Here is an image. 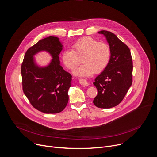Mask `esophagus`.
<instances>
[{"instance_id": "34e87169", "label": "esophagus", "mask_w": 157, "mask_h": 157, "mask_svg": "<svg viewBox=\"0 0 157 157\" xmlns=\"http://www.w3.org/2000/svg\"><path fill=\"white\" fill-rule=\"evenodd\" d=\"M79 82L81 84H82V86H88L89 85V83L87 82V81L86 79H80L79 80Z\"/></svg>"}]
</instances>
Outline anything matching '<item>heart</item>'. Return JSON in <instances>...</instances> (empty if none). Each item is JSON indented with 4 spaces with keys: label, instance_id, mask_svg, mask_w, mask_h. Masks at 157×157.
Instances as JSON below:
<instances>
[{
    "label": "heart",
    "instance_id": "obj_1",
    "mask_svg": "<svg viewBox=\"0 0 157 157\" xmlns=\"http://www.w3.org/2000/svg\"><path fill=\"white\" fill-rule=\"evenodd\" d=\"M61 58L64 65L71 70L80 63L82 58L84 64L73 73L78 76H88L105 69L110 61V50L107 44L86 37L76 41L72 45V50H64Z\"/></svg>",
    "mask_w": 157,
    "mask_h": 157
}]
</instances>
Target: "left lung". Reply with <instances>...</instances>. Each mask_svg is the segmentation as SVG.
<instances>
[{"label":"left lung","instance_id":"obj_1","mask_svg":"<svg viewBox=\"0 0 157 157\" xmlns=\"http://www.w3.org/2000/svg\"><path fill=\"white\" fill-rule=\"evenodd\" d=\"M110 50V59L105 69L93 82L97 95L93 103L100 109H111L123 100L132 84V60L129 47L113 33L100 31Z\"/></svg>","mask_w":157,"mask_h":157}]
</instances>
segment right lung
<instances>
[{
    "instance_id": "1",
    "label": "right lung",
    "mask_w": 157,
    "mask_h": 157,
    "mask_svg": "<svg viewBox=\"0 0 157 157\" xmlns=\"http://www.w3.org/2000/svg\"><path fill=\"white\" fill-rule=\"evenodd\" d=\"M63 48L59 37L44 38L27 50L21 65L23 92L31 105L45 113H60L68 102L72 76L60 65L59 54ZM41 51L52 58L46 66L38 64L34 57Z\"/></svg>"
}]
</instances>
